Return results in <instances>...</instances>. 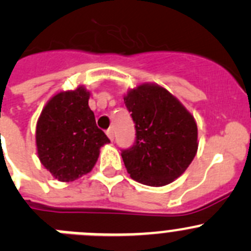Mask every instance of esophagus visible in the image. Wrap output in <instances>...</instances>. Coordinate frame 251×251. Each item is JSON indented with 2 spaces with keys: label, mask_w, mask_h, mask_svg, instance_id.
<instances>
[{
  "label": "esophagus",
  "mask_w": 251,
  "mask_h": 251,
  "mask_svg": "<svg viewBox=\"0 0 251 251\" xmlns=\"http://www.w3.org/2000/svg\"><path fill=\"white\" fill-rule=\"evenodd\" d=\"M106 135H107V137H109V139L111 140V141H114V128H112V127L107 128V130H106Z\"/></svg>",
  "instance_id": "esophagus-1"
}]
</instances>
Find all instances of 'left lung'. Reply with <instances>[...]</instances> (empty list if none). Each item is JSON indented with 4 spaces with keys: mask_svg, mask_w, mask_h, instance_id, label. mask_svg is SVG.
Here are the masks:
<instances>
[{
    "mask_svg": "<svg viewBox=\"0 0 251 251\" xmlns=\"http://www.w3.org/2000/svg\"><path fill=\"white\" fill-rule=\"evenodd\" d=\"M136 139L121 150L128 175L142 184L161 187L187 170L196 156L197 124L186 107L158 85L142 84L124 98Z\"/></svg>",
    "mask_w": 251,
    "mask_h": 251,
    "instance_id": "left-lung-1",
    "label": "left lung"
}]
</instances>
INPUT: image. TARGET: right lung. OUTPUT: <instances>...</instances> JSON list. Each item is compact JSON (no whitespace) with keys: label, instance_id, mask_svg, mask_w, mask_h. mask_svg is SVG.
Wrapping results in <instances>:
<instances>
[{"label":"right lung","instance_id":"add662e5","mask_svg":"<svg viewBox=\"0 0 251 251\" xmlns=\"http://www.w3.org/2000/svg\"><path fill=\"white\" fill-rule=\"evenodd\" d=\"M88 100L89 91L83 86L57 94L37 123L38 157L58 181H75L90 172L100 147L110 142L97 126Z\"/></svg>","mask_w":251,"mask_h":251}]
</instances>
